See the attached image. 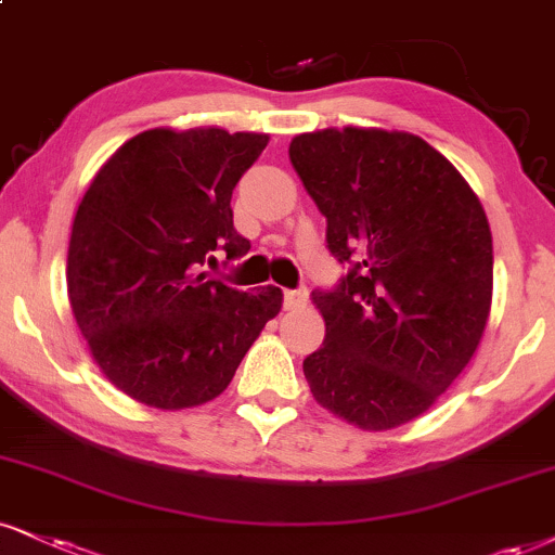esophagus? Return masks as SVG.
I'll list each match as a JSON object with an SVG mask.
<instances>
[{"mask_svg":"<svg viewBox=\"0 0 555 555\" xmlns=\"http://www.w3.org/2000/svg\"><path fill=\"white\" fill-rule=\"evenodd\" d=\"M306 300H309V291H306V288H296V291H285L283 293V306L288 311L304 309Z\"/></svg>","mask_w":555,"mask_h":555,"instance_id":"1","label":"esophagus"}]
</instances>
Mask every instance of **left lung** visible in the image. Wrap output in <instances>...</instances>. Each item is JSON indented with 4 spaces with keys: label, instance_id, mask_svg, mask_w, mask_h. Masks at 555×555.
Returning a JSON list of instances; mask_svg holds the SVG:
<instances>
[{
    "label": "left lung",
    "instance_id": "8db88e82",
    "mask_svg": "<svg viewBox=\"0 0 555 555\" xmlns=\"http://www.w3.org/2000/svg\"><path fill=\"white\" fill-rule=\"evenodd\" d=\"M291 164L326 218L347 275L313 291L324 345L304 360L313 399L360 429L427 412L487 330L494 251L470 184L414 133L324 128Z\"/></svg>",
    "mask_w": 555,
    "mask_h": 555
}]
</instances>
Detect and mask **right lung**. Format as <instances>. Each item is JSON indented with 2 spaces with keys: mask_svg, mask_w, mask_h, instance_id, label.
<instances>
[{
  "mask_svg": "<svg viewBox=\"0 0 555 555\" xmlns=\"http://www.w3.org/2000/svg\"><path fill=\"white\" fill-rule=\"evenodd\" d=\"M270 141L223 128H152L102 164L68 238L66 285L102 375L154 409L201 406L283 306L275 285L251 293L201 272L223 249L249 251L231 193Z\"/></svg>",
  "mask_w": 555,
  "mask_h": 555,
  "instance_id": "right-lung-1",
  "label": "right lung"
}]
</instances>
